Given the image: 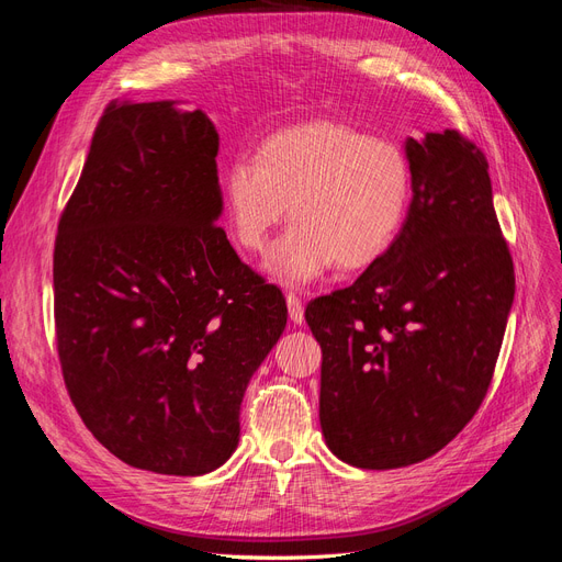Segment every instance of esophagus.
<instances>
[{"instance_id": "34e87169", "label": "esophagus", "mask_w": 562, "mask_h": 562, "mask_svg": "<svg viewBox=\"0 0 562 562\" xmlns=\"http://www.w3.org/2000/svg\"><path fill=\"white\" fill-rule=\"evenodd\" d=\"M285 304H288V316H291V321L293 323H302L304 321L302 300L295 293H285Z\"/></svg>"}]
</instances>
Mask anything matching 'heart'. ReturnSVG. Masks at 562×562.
I'll return each mask as SVG.
<instances>
[{"label":"heart","mask_w":562,"mask_h":562,"mask_svg":"<svg viewBox=\"0 0 562 562\" xmlns=\"http://www.w3.org/2000/svg\"><path fill=\"white\" fill-rule=\"evenodd\" d=\"M413 196V168L391 140L339 124L283 128L255 159H234L223 173V201L234 241L265 252L291 206L295 225L267 258L285 285L312 283L337 262L363 269L396 241Z\"/></svg>","instance_id":"b5f03b06"}]
</instances>
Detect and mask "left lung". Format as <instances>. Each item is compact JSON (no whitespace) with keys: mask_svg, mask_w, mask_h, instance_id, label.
Wrapping results in <instances>:
<instances>
[{"mask_svg":"<svg viewBox=\"0 0 562 562\" xmlns=\"http://www.w3.org/2000/svg\"><path fill=\"white\" fill-rule=\"evenodd\" d=\"M405 157L413 201L396 241L304 310L323 351L326 443L378 471L422 462L471 422L516 293L481 147L448 128L407 138Z\"/></svg>","mask_w":562,"mask_h":562,"instance_id":"1","label":"left lung"}]
</instances>
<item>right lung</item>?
I'll return each mask as SVG.
<instances>
[{
	"mask_svg": "<svg viewBox=\"0 0 562 562\" xmlns=\"http://www.w3.org/2000/svg\"><path fill=\"white\" fill-rule=\"evenodd\" d=\"M217 147L201 110L108 105L56 236L67 394L114 457L166 475L232 457L246 386L288 318L217 225Z\"/></svg>",
	"mask_w": 562,
	"mask_h": 562,
	"instance_id": "right-lung-1",
	"label": "right lung"
}]
</instances>
